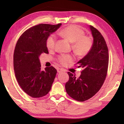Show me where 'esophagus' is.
<instances>
[{
	"label": "esophagus",
	"instance_id": "obj_1",
	"mask_svg": "<svg viewBox=\"0 0 124 124\" xmlns=\"http://www.w3.org/2000/svg\"><path fill=\"white\" fill-rule=\"evenodd\" d=\"M57 72H62V71H65V70L63 69H62V68H57Z\"/></svg>",
	"mask_w": 124,
	"mask_h": 124
}]
</instances>
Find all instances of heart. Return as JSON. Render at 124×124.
<instances>
[{"label":"heart","instance_id":"1","mask_svg":"<svg viewBox=\"0 0 124 124\" xmlns=\"http://www.w3.org/2000/svg\"><path fill=\"white\" fill-rule=\"evenodd\" d=\"M60 35L72 43V48L76 54L80 56L86 55L91 51L93 46V39L91 37L85 36V32L76 25H70L61 30ZM56 41L54 34H51L47 38L46 45L49 51L54 49ZM73 57L70 54H61L57 58V61L61 64L66 65L71 63Z\"/></svg>","mask_w":124,"mask_h":124}]
</instances>
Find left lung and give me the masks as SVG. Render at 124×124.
Here are the masks:
<instances>
[{
  "instance_id": "8db88e82",
  "label": "left lung",
  "mask_w": 124,
  "mask_h": 124,
  "mask_svg": "<svg viewBox=\"0 0 124 124\" xmlns=\"http://www.w3.org/2000/svg\"><path fill=\"white\" fill-rule=\"evenodd\" d=\"M89 28L94 39L93 46L88 53L77 63L78 67L84 69L79 78L68 72L69 79L65 86L67 94L79 102L91 99L99 92L108 69L109 53L106 40L95 28L92 25Z\"/></svg>"
}]
</instances>
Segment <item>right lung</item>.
Returning a JSON list of instances; mask_svg holds the SVG:
<instances>
[{
  "mask_svg": "<svg viewBox=\"0 0 124 124\" xmlns=\"http://www.w3.org/2000/svg\"><path fill=\"white\" fill-rule=\"evenodd\" d=\"M61 25V23L33 26L22 34L16 44L13 55L16 78L23 91L34 98L48 94L54 80L56 69L51 66L42 71L39 57L48 54L47 38Z\"/></svg>",
  "mask_w": 124,
  "mask_h": 124,
  "instance_id": "1",
  "label": "right lung"
}]
</instances>
